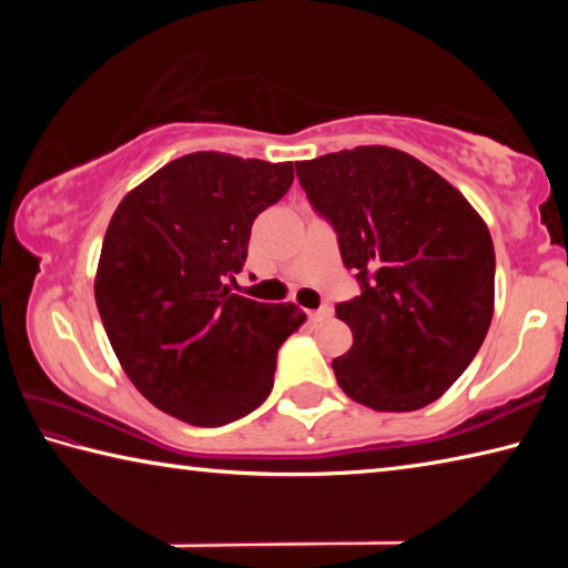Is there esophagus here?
<instances>
[{
  "instance_id": "34e87169",
  "label": "esophagus",
  "mask_w": 568,
  "mask_h": 568,
  "mask_svg": "<svg viewBox=\"0 0 568 568\" xmlns=\"http://www.w3.org/2000/svg\"><path fill=\"white\" fill-rule=\"evenodd\" d=\"M331 313H333L331 305H321L318 311H307V318H311V323H321V321L328 318Z\"/></svg>"
}]
</instances>
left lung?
Returning a JSON list of instances; mask_svg holds the SVG:
<instances>
[{"label": "left lung", "instance_id": "obj_1", "mask_svg": "<svg viewBox=\"0 0 568 568\" xmlns=\"http://www.w3.org/2000/svg\"><path fill=\"white\" fill-rule=\"evenodd\" d=\"M338 235L361 295L335 305L353 331L338 386L373 410H416L454 386L494 318L491 233L468 200L406 152L368 145L295 162Z\"/></svg>", "mask_w": 568, "mask_h": 568}]
</instances>
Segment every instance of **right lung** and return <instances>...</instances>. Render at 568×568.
<instances>
[{
	"label": "right lung",
	"mask_w": 568,
	"mask_h": 568,
	"mask_svg": "<svg viewBox=\"0 0 568 568\" xmlns=\"http://www.w3.org/2000/svg\"><path fill=\"white\" fill-rule=\"evenodd\" d=\"M293 185V162L192 152L122 200L104 233L94 301L112 351L152 406L225 426L271 396L297 305L230 293L250 227Z\"/></svg>",
	"instance_id": "obj_1"
}]
</instances>
